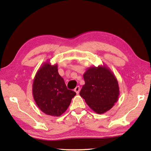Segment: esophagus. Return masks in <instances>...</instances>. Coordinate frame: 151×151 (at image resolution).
Wrapping results in <instances>:
<instances>
[{
  "label": "esophagus",
  "instance_id": "34e87169",
  "mask_svg": "<svg viewBox=\"0 0 151 151\" xmlns=\"http://www.w3.org/2000/svg\"><path fill=\"white\" fill-rule=\"evenodd\" d=\"M80 86H76V87L75 88V90H74V91H75V92H76V94H78L79 93V91H80Z\"/></svg>",
  "mask_w": 151,
  "mask_h": 151
}]
</instances>
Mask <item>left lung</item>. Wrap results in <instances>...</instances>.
<instances>
[{"label": "left lung", "mask_w": 151, "mask_h": 151, "mask_svg": "<svg viewBox=\"0 0 151 151\" xmlns=\"http://www.w3.org/2000/svg\"><path fill=\"white\" fill-rule=\"evenodd\" d=\"M85 84L80 95L88 106L98 114L109 111L119 99L120 94L118 81L106 65L91 66L83 75Z\"/></svg>", "instance_id": "8db88e82"}]
</instances>
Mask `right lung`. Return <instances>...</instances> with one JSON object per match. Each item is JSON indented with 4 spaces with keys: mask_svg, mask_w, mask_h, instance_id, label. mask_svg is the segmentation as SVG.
<instances>
[{
    "mask_svg": "<svg viewBox=\"0 0 151 151\" xmlns=\"http://www.w3.org/2000/svg\"><path fill=\"white\" fill-rule=\"evenodd\" d=\"M32 95L40 111L48 115L60 116L69 106L76 93L66 88L58 73V65L50 61L42 64L36 73Z\"/></svg>",
    "mask_w": 151,
    "mask_h": 151,
    "instance_id": "add662e5",
    "label": "right lung"
}]
</instances>
